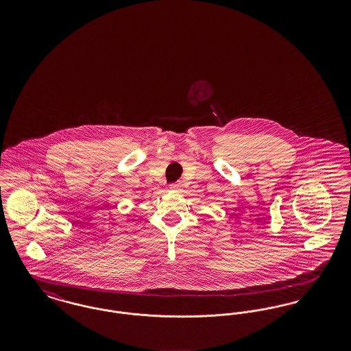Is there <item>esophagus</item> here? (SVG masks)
<instances>
[{
  "label": "esophagus",
  "instance_id": "esophagus-1",
  "mask_svg": "<svg viewBox=\"0 0 351 351\" xmlns=\"http://www.w3.org/2000/svg\"><path fill=\"white\" fill-rule=\"evenodd\" d=\"M169 188H171V189H173V191H176V192H180V191H182V184H180V183L171 184V185H169Z\"/></svg>",
  "mask_w": 351,
  "mask_h": 351
}]
</instances>
